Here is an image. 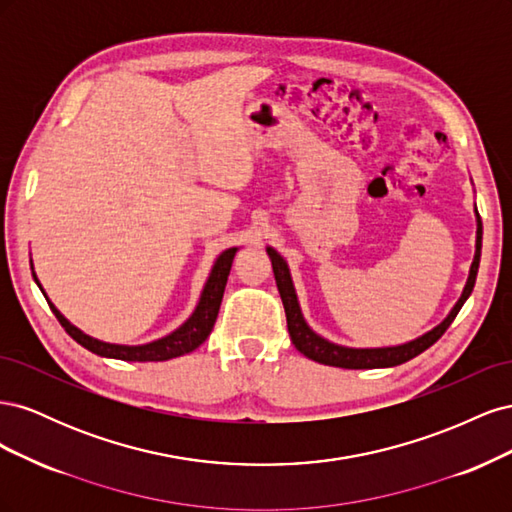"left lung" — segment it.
I'll list each match as a JSON object with an SVG mask.
<instances>
[{"mask_svg":"<svg viewBox=\"0 0 512 512\" xmlns=\"http://www.w3.org/2000/svg\"><path fill=\"white\" fill-rule=\"evenodd\" d=\"M476 218H478L476 254H474V260H472L466 288H463L459 301L451 309V314H448L438 324V327H433L429 333L412 339V342H408V344L391 346V348H346V346H337V344L329 342V339H324V337H320L318 333L309 329L303 314H301L297 292H294L292 277H290V269L286 265V260L280 254H277L273 247H267V254L271 258V265H273L275 284H277V290H280V297H282V303H284L288 333H290L294 348H297L303 356H307V359H312L316 363L331 365V367H344V369L395 367V365L406 363V361L414 359V356L425 352L429 346L438 342V339L444 335V331L448 327H451V322L459 314L461 305L466 303L468 297L472 294V288H474V282H476V273H478V262H480V243H483V222H480L478 213H476Z\"/></svg>","mask_w":512,"mask_h":512,"instance_id":"8db88e82","label":"left lung"}]
</instances>
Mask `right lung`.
<instances>
[{"label":"right lung","mask_w":512,"mask_h":512,"mask_svg":"<svg viewBox=\"0 0 512 512\" xmlns=\"http://www.w3.org/2000/svg\"><path fill=\"white\" fill-rule=\"evenodd\" d=\"M235 254H237V247H230V250L222 252L218 256V260H215V265L209 273V280L203 288V294H200V301L194 309V314L188 320H185L177 331H173L162 339H156V342L145 344V346H119V344L100 342V339L89 337L83 331L76 329L74 324H70L64 316L59 314V309L49 299H46V301H49V307L53 309L55 318L59 320L61 327L66 329V333L74 339L76 344H81L89 352L100 354V356H108V359H119V361H138V363L168 361V359H175V356H181V354H188V352L196 350L209 337L213 324H215V318H218V312H220L226 280H228L232 258H235ZM32 275H34L38 288L42 290L34 271H32ZM42 294H44V290H42ZM44 297H46V294H44Z\"/></svg>","instance_id":"add662e5"}]
</instances>
